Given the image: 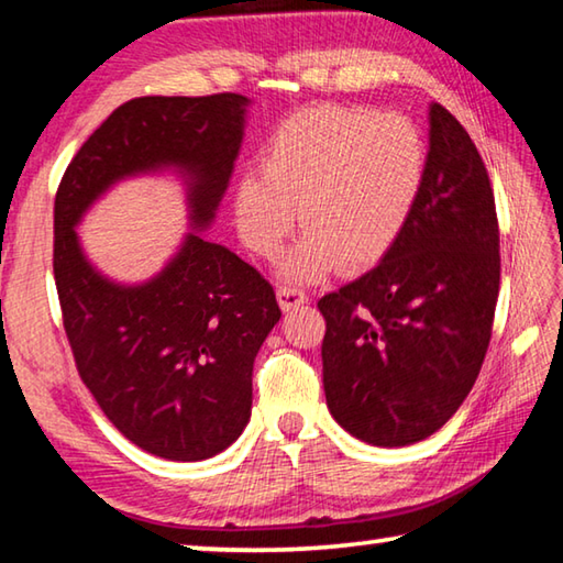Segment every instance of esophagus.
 <instances>
[{"mask_svg": "<svg viewBox=\"0 0 563 563\" xmlns=\"http://www.w3.org/2000/svg\"><path fill=\"white\" fill-rule=\"evenodd\" d=\"M278 302L283 312H290L295 308H300V305L308 302V292L300 290V288H290V285H280L278 288Z\"/></svg>", "mask_w": 563, "mask_h": 563, "instance_id": "1", "label": "esophagus"}]
</instances>
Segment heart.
Instances as JSON below:
<instances>
[{"label": "heart", "mask_w": 563, "mask_h": 563, "mask_svg": "<svg viewBox=\"0 0 563 563\" xmlns=\"http://www.w3.org/2000/svg\"><path fill=\"white\" fill-rule=\"evenodd\" d=\"M424 174V136L407 117L320 103L280 121L261 151V174L238 180L235 225L253 253L271 258L300 208L308 235L283 261V278L360 271L395 245Z\"/></svg>", "instance_id": "obj_1"}]
</instances>
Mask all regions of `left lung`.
<instances>
[{
	"label": "left lung",
	"mask_w": 563,
	"mask_h": 563,
	"mask_svg": "<svg viewBox=\"0 0 563 563\" xmlns=\"http://www.w3.org/2000/svg\"><path fill=\"white\" fill-rule=\"evenodd\" d=\"M499 223L464 126L430 107L424 186L373 271L320 298L322 385L342 430L375 446L434 434L470 395L499 295Z\"/></svg>",
	"instance_id": "1"
}]
</instances>
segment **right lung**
<instances>
[{
    "instance_id": "obj_1",
    "label": "right lung",
    "mask_w": 563,
    "mask_h": 563,
    "mask_svg": "<svg viewBox=\"0 0 563 563\" xmlns=\"http://www.w3.org/2000/svg\"><path fill=\"white\" fill-rule=\"evenodd\" d=\"M247 103L241 93L121 103L56 190L54 280L76 369L126 440L170 462L208 460L241 437L255 355L280 320L273 285L201 233L231 180ZM164 169L185 180L195 231L154 279L111 282L75 225L119 179Z\"/></svg>"
}]
</instances>
